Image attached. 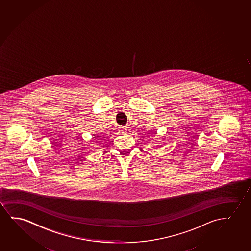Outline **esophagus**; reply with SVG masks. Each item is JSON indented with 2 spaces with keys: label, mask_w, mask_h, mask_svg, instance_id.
Here are the masks:
<instances>
[{
  "label": "esophagus",
  "mask_w": 251,
  "mask_h": 251,
  "mask_svg": "<svg viewBox=\"0 0 251 251\" xmlns=\"http://www.w3.org/2000/svg\"><path fill=\"white\" fill-rule=\"evenodd\" d=\"M120 131H124V132H126V131H127V127L126 126H122V127H120Z\"/></svg>",
  "instance_id": "esophagus-1"
}]
</instances>
